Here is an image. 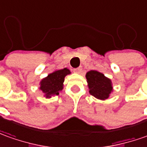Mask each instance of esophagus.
Returning a JSON list of instances; mask_svg holds the SVG:
<instances>
[{
    "mask_svg": "<svg viewBox=\"0 0 147 147\" xmlns=\"http://www.w3.org/2000/svg\"><path fill=\"white\" fill-rule=\"evenodd\" d=\"M74 72H76V73L80 74L82 72V67H78V68H75L73 70Z\"/></svg>",
    "mask_w": 147,
    "mask_h": 147,
    "instance_id": "obj_1",
    "label": "esophagus"
}]
</instances>
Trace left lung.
<instances>
[{
    "label": "left lung",
    "mask_w": 147,
    "mask_h": 147,
    "mask_svg": "<svg viewBox=\"0 0 147 147\" xmlns=\"http://www.w3.org/2000/svg\"><path fill=\"white\" fill-rule=\"evenodd\" d=\"M89 93L101 100L109 98L113 91L112 83L110 79L98 71H89L86 74Z\"/></svg>",
    "instance_id": "1"
}]
</instances>
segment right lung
I'll list each match as a JSON object with an SVG mask.
<instances>
[{"mask_svg":"<svg viewBox=\"0 0 147 147\" xmlns=\"http://www.w3.org/2000/svg\"><path fill=\"white\" fill-rule=\"evenodd\" d=\"M71 71L67 68L57 70L49 74L47 77L40 81V89L45 93L46 98H51L52 95H58L59 91L63 90V81L67 75H69Z\"/></svg>","mask_w":147,"mask_h":147,"instance_id":"1","label":"right lung"}]
</instances>
